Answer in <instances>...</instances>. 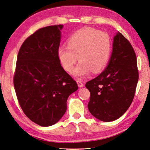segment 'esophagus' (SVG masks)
Returning a JSON list of instances; mask_svg holds the SVG:
<instances>
[{"label":"esophagus","instance_id":"1","mask_svg":"<svg viewBox=\"0 0 150 150\" xmlns=\"http://www.w3.org/2000/svg\"><path fill=\"white\" fill-rule=\"evenodd\" d=\"M77 84H78V85H79V87H83L84 86V84L83 83V82H82L81 80H79V79L77 80Z\"/></svg>","mask_w":150,"mask_h":150}]
</instances>
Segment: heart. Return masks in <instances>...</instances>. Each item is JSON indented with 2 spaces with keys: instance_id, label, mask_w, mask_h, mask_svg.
<instances>
[{
  "instance_id": "obj_1",
  "label": "heart",
  "mask_w": 150,
  "mask_h": 150,
  "mask_svg": "<svg viewBox=\"0 0 150 150\" xmlns=\"http://www.w3.org/2000/svg\"><path fill=\"white\" fill-rule=\"evenodd\" d=\"M111 39L108 33L93 28H84L71 35L67 46L58 49V57L65 70L74 71L77 77H83L90 71L98 73L104 69L111 53Z\"/></svg>"
}]
</instances>
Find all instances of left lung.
<instances>
[{"label": "left lung", "instance_id": "8db88e82", "mask_svg": "<svg viewBox=\"0 0 150 150\" xmlns=\"http://www.w3.org/2000/svg\"><path fill=\"white\" fill-rule=\"evenodd\" d=\"M138 80L134 49L130 42L118 31L114 37L108 66L85 85L90 91L89 112L102 122L120 118L132 104Z\"/></svg>", "mask_w": 150, "mask_h": 150}]
</instances>
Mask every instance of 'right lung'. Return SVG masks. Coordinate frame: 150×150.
Instances as JSON below:
<instances>
[{"label": "right lung", "mask_w": 150, "mask_h": 150, "mask_svg": "<svg viewBox=\"0 0 150 150\" xmlns=\"http://www.w3.org/2000/svg\"><path fill=\"white\" fill-rule=\"evenodd\" d=\"M62 24L40 28L18 52L13 85L26 116L41 126L56 124L67 110L69 96L78 85L58 57Z\"/></svg>", "instance_id": "add662e5"}]
</instances>
